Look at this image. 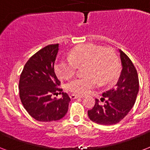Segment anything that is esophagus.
Masks as SVG:
<instances>
[{
  "label": "esophagus",
  "instance_id": "obj_1",
  "mask_svg": "<svg viewBox=\"0 0 150 150\" xmlns=\"http://www.w3.org/2000/svg\"><path fill=\"white\" fill-rule=\"evenodd\" d=\"M71 99H72V100H74V99H77V98H83L84 96H79V95H75V94H71L70 96Z\"/></svg>",
  "mask_w": 150,
  "mask_h": 150
}]
</instances>
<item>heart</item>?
<instances>
[{"label": "heart", "mask_w": 150, "mask_h": 150, "mask_svg": "<svg viewBox=\"0 0 150 150\" xmlns=\"http://www.w3.org/2000/svg\"><path fill=\"white\" fill-rule=\"evenodd\" d=\"M86 64L85 77L75 78L66 84V89L78 95L88 93L100 85L111 83L116 79L119 71L118 60L112 50L100 46L87 43L74 48L68 58H61L55 64V71L60 78L70 79L75 75L78 67Z\"/></svg>", "instance_id": "heart-1"}]
</instances>
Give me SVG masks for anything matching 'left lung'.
<instances>
[{
  "mask_svg": "<svg viewBox=\"0 0 150 150\" xmlns=\"http://www.w3.org/2000/svg\"><path fill=\"white\" fill-rule=\"evenodd\" d=\"M121 63V72L115 88L103 93L104 104L99 100L93 109L88 110L92 121L99 125H111L121 121L134 106L139 93V77L137 71L129 57L119 50Z\"/></svg>",
  "mask_w": 150,
  "mask_h": 150,
  "instance_id": "1",
  "label": "left lung"
}]
</instances>
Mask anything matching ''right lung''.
<instances>
[{
  "label": "right lung",
  "instance_id": "1",
  "mask_svg": "<svg viewBox=\"0 0 150 150\" xmlns=\"http://www.w3.org/2000/svg\"><path fill=\"white\" fill-rule=\"evenodd\" d=\"M59 44L48 45L33 55L25 64L19 80V96L26 111L36 121L49 122L64 117L70 97L61 93V98H53L61 92V82L54 71Z\"/></svg>",
  "mask_w": 150,
  "mask_h": 150
}]
</instances>
